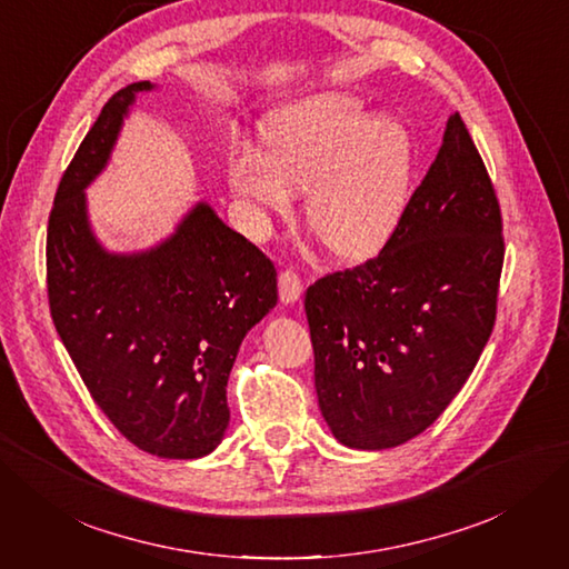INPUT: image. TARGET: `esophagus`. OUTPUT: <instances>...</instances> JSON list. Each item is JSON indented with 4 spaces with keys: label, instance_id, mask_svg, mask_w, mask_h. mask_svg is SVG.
I'll list each match as a JSON object with an SVG mask.
<instances>
[{
    "label": "esophagus",
    "instance_id": "34e87169",
    "mask_svg": "<svg viewBox=\"0 0 569 569\" xmlns=\"http://www.w3.org/2000/svg\"><path fill=\"white\" fill-rule=\"evenodd\" d=\"M278 284H280L282 303H297L301 299L303 284H301V278L295 270H282L280 278H278Z\"/></svg>",
    "mask_w": 569,
    "mask_h": 569
}]
</instances>
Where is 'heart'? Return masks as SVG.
I'll return each instance as SVG.
<instances>
[{
  "mask_svg": "<svg viewBox=\"0 0 569 569\" xmlns=\"http://www.w3.org/2000/svg\"><path fill=\"white\" fill-rule=\"evenodd\" d=\"M266 153L230 159V187L256 228L291 209L306 189V218L332 253L366 258L399 230L416 178V142L403 120L382 116L349 92H325L272 113Z\"/></svg>",
  "mask_w": 569,
  "mask_h": 569,
  "instance_id": "1",
  "label": "heart"
}]
</instances>
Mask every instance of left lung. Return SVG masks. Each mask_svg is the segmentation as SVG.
<instances>
[{
    "mask_svg": "<svg viewBox=\"0 0 569 569\" xmlns=\"http://www.w3.org/2000/svg\"><path fill=\"white\" fill-rule=\"evenodd\" d=\"M503 222L462 118L370 261L306 289L325 422L349 449L418 437L468 382L496 320Z\"/></svg>",
    "mask_w": 569,
    "mask_h": 569,
    "instance_id": "obj_1",
    "label": "left lung"
}]
</instances>
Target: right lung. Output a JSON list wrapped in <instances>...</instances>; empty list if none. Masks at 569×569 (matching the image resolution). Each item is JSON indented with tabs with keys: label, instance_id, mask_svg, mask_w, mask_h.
Here are the masks:
<instances>
[{
	"label": "right lung",
	"instance_id": "add662e5",
	"mask_svg": "<svg viewBox=\"0 0 569 569\" xmlns=\"http://www.w3.org/2000/svg\"><path fill=\"white\" fill-rule=\"evenodd\" d=\"M149 80L118 90L59 182L47 228L49 311L94 403L159 458L209 456L228 422L239 343L278 303V272L206 201L140 253H111L90 228L84 189L107 168Z\"/></svg>",
	"mask_w": 569,
	"mask_h": 569
}]
</instances>
